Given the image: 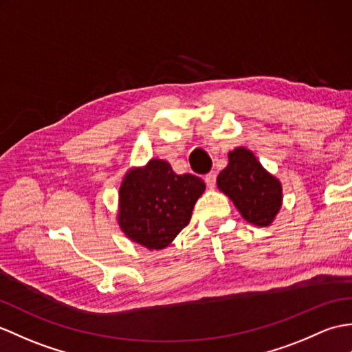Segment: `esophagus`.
I'll use <instances>...</instances> for the list:
<instances>
[{
  "label": "esophagus",
  "mask_w": 352,
  "mask_h": 352,
  "mask_svg": "<svg viewBox=\"0 0 352 352\" xmlns=\"http://www.w3.org/2000/svg\"><path fill=\"white\" fill-rule=\"evenodd\" d=\"M204 179H206V183H207V186L210 187V189H213V187L216 186V173L207 174Z\"/></svg>",
  "instance_id": "34e87169"
}]
</instances>
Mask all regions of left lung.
Masks as SVG:
<instances>
[{"label":"left lung","instance_id":"8db88e82","mask_svg":"<svg viewBox=\"0 0 352 352\" xmlns=\"http://www.w3.org/2000/svg\"><path fill=\"white\" fill-rule=\"evenodd\" d=\"M217 186L253 225H270L282 206L280 183L246 148L230 153V165L219 174Z\"/></svg>","mask_w":352,"mask_h":352}]
</instances>
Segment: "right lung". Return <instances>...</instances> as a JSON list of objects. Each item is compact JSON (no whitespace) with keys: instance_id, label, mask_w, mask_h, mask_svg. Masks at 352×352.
<instances>
[{"instance_id":"add662e5","label":"right lung","mask_w":352,"mask_h":352,"mask_svg":"<svg viewBox=\"0 0 352 352\" xmlns=\"http://www.w3.org/2000/svg\"><path fill=\"white\" fill-rule=\"evenodd\" d=\"M206 183L192 174H175L165 160H150L130 170L120 187L121 230L148 249H163L189 225Z\"/></svg>"}]
</instances>
